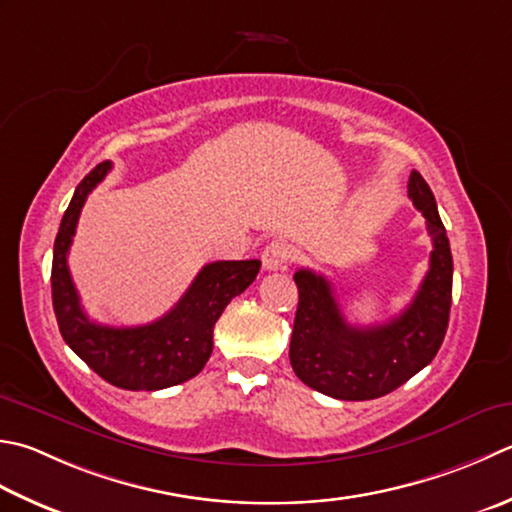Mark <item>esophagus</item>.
I'll use <instances>...</instances> for the list:
<instances>
[{
  "label": "esophagus",
  "instance_id": "esophagus-1",
  "mask_svg": "<svg viewBox=\"0 0 512 512\" xmlns=\"http://www.w3.org/2000/svg\"><path fill=\"white\" fill-rule=\"evenodd\" d=\"M288 259H290V250H288V246L282 244V242L268 244V246L264 248V253H262V264H264L266 270H279V268H284V266L288 264Z\"/></svg>",
  "mask_w": 512,
  "mask_h": 512
}]
</instances>
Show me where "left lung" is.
Wrapping results in <instances>:
<instances>
[{
    "label": "left lung",
    "instance_id": "left-lung-1",
    "mask_svg": "<svg viewBox=\"0 0 512 512\" xmlns=\"http://www.w3.org/2000/svg\"><path fill=\"white\" fill-rule=\"evenodd\" d=\"M408 197L426 217L433 253L417 295L397 317L377 326H350L324 275L308 268L295 273L299 304L290 366L317 393L346 402L384 397L433 362L444 342L453 299V255L433 190L417 170L410 173Z\"/></svg>",
    "mask_w": 512,
    "mask_h": 512
}]
</instances>
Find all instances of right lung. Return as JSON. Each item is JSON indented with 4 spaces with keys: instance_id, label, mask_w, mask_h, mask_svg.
<instances>
[{
    "instance_id": "obj_1",
    "label": "right lung",
    "mask_w": 512,
    "mask_h": 512,
    "mask_svg": "<svg viewBox=\"0 0 512 512\" xmlns=\"http://www.w3.org/2000/svg\"><path fill=\"white\" fill-rule=\"evenodd\" d=\"M97 164L79 182L59 224L53 248V308L59 333L77 357L124 390H162L195 377L213 353V328L230 299L255 282L262 262H213L199 270L182 299L153 324L115 328L90 322L68 270V250L90 190L108 175Z\"/></svg>"
}]
</instances>
